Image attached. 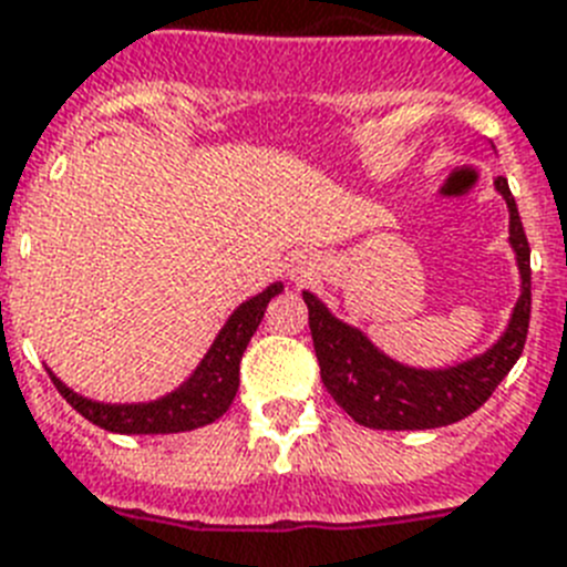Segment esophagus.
Segmentation results:
<instances>
[{
  "instance_id": "esophagus-1",
  "label": "esophagus",
  "mask_w": 567,
  "mask_h": 567,
  "mask_svg": "<svg viewBox=\"0 0 567 567\" xmlns=\"http://www.w3.org/2000/svg\"><path fill=\"white\" fill-rule=\"evenodd\" d=\"M311 270H315V268H311V261L299 259L297 265H293V268H291V276H293V279H297V282H306L308 276H311Z\"/></svg>"
}]
</instances>
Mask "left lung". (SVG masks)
<instances>
[{"label":"left lung","mask_w":567,"mask_h":567,"mask_svg":"<svg viewBox=\"0 0 567 567\" xmlns=\"http://www.w3.org/2000/svg\"><path fill=\"white\" fill-rule=\"evenodd\" d=\"M495 188L509 206V244L522 270V297L504 338L481 358L449 370H411L379 352L361 331L331 317L329 308L315 293L302 291L311 340L320 361V379L331 399L358 425L379 431H425L460 422L495 393L504 375L522 358L530 329V244L524 236L507 179H495Z\"/></svg>","instance_id":"left-lung-1"}]
</instances>
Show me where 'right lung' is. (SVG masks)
Returning <instances> with one entry per match:
<instances>
[{
  "label": "right lung",
  "instance_id": "add662e5",
  "mask_svg": "<svg viewBox=\"0 0 567 567\" xmlns=\"http://www.w3.org/2000/svg\"><path fill=\"white\" fill-rule=\"evenodd\" d=\"M276 293H282V282H274L259 297L247 299L233 311L227 326L220 329L212 349L195 370V375L179 384L174 393L148 404H104L92 402L84 395L72 393L54 372H49L58 393L92 425L113 431V434H179L195 431L229 411V404L238 393V367L252 331L259 329L265 308Z\"/></svg>",
  "mask_w": 567,
  "mask_h": 567
}]
</instances>
